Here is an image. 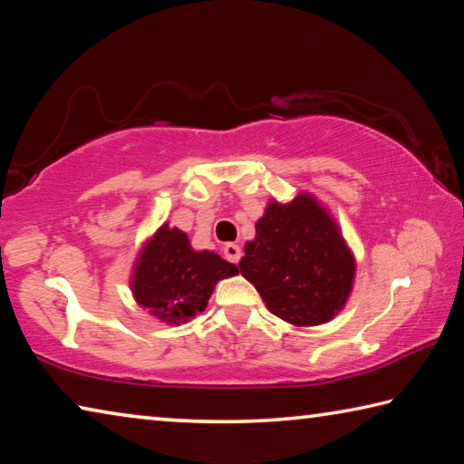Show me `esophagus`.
<instances>
[{"mask_svg": "<svg viewBox=\"0 0 464 464\" xmlns=\"http://www.w3.org/2000/svg\"><path fill=\"white\" fill-rule=\"evenodd\" d=\"M223 254H225L227 260L233 262V264H237L241 260V247L235 246V243H227V246L223 247Z\"/></svg>", "mask_w": 464, "mask_h": 464, "instance_id": "34e87169", "label": "esophagus"}]
</instances>
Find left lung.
Segmentation results:
<instances>
[{
    "mask_svg": "<svg viewBox=\"0 0 464 464\" xmlns=\"http://www.w3.org/2000/svg\"><path fill=\"white\" fill-rule=\"evenodd\" d=\"M239 270L270 313L303 327L325 324L343 307L354 257L325 210L301 194L288 204H268Z\"/></svg>",
    "mask_w": 464,
    "mask_h": 464,
    "instance_id": "left-lung-1",
    "label": "left lung"
}]
</instances>
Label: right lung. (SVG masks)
<instances>
[{
  "label": "right lung",
  "mask_w": 464,
  "mask_h": 464,
  "mask_svg": "<svg viewBox=\"0 0 464 464\" xmlns=\"http://www.w3.org/2000/svg\"><path fill=\"white\" fill-rule=\"evenodd\" d=\"M237 272L215 251H194L186 233L163 225L139 257L132 293L155 317L179 324L207 309L217 282Z\"/></svg>",
  "instance_id": "obj_1"
}]
</instances>
